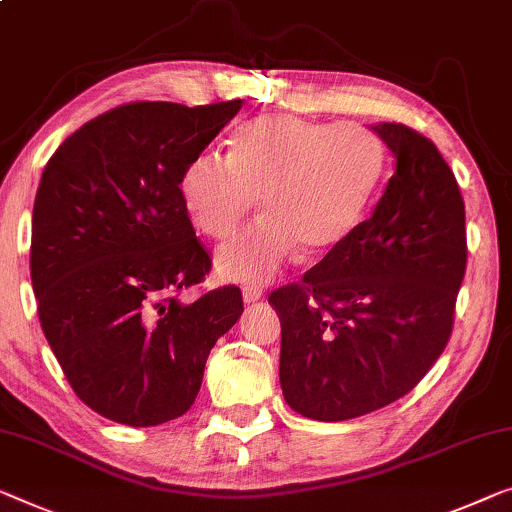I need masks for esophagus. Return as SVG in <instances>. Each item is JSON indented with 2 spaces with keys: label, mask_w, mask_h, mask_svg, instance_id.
<instances>
[{
  "label": "esophagus",
  "mask_w": 512,
  "mask_h": 512,
  "mask_svg": "<svg viewBox=\"0 0 512 512\" xmlns=\"http://www.w3.org/2000/svg\"><path fill=\"white\" fill-rule=\"evenodd\" d=\"M262 289L259 287H246L243 289V303H257V301H262Z\"/></svg>",
  "instance_id": "34e87169"
}]
</instances>
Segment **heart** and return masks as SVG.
I'll return each mask as SVG.
<instances>
[{
    "mask_svg": "<svg viewBox=\"0 0 512 512\" xmlns=\"http://www.w3.org/2000/svg\"><path fill=\"white\" fill-rule=\"evenodd\" d=\"M384 174V149L356 124L264 114L243 124L230 154L207 149L183 167L179 195L190 223L211 239L236 232L259 197L262 218L216 255L223 278L271 280L299 255L324 257L361 223Z\"/></svg>",
    "mask_w": 512,
    "mask_h": 512,
    "instance_id": "b5f03b06",
    "label": "heart"
}]
</instances>
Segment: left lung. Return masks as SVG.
Segmentation results:
<instances>
[{"instance_id": "obj_1", "label": "left lung", "mask_w": 512, "mask_h": 512, "mask_svg": "<svg viewBox=\"0 0 512 512\" xmlns=\"http://www.w3.org/2000/svg\"><path fill=\"white\" fill-rule=\"evenodd\" d=\"M372 131L395 156L372 216L269 296L282 395L312 421H349L407 395L451 338L467 269L464 202L444 156L404 124Z\"/></svg>"}]
</instances>
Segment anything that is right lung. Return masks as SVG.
Returning a JSON list of instances; mask_svg holds the SVG:
<instances>
[{"label": "right lung", "mask_w": 512, "mask_h": 512, "mask_svg": "<svg viewBox=\"0 0 512 512\" xmlns=\"http://www.w3.org/2000/svg\"><path fill=\"white\" fill-rule=\"evenodd\" d=\"M239 110L121 105L66 137L43 170L29 259L38 319L75 395L114 423L186 414L209 352L243 312L234 285L177 296L211 269L181 172Z\"/></svg>", "instance_id": "1"}]
</instances>
